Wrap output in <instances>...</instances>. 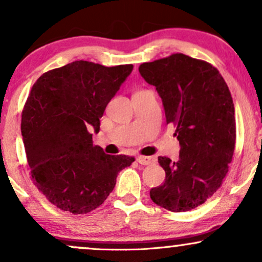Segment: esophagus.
Returning <instances> with one entry per match:
<instances>
[{"mask_svg":"<svg viewBox=\"0 0 262 262\" xmlns=\"http://www.w3.org/2000/svg\"><path fill=\"white\" fill-rule=\"evenodd\" d=\"M137 162L140 163V165H151V163L155 162V159H152V157H147V156H138Z\"/></svg>","mask_w":262,"mask_h":262,"instance_id":"34e87169","label":"esophagus"}]
</instances>
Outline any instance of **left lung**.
I'll return each mask as SVG.
<instances>
[{"label": "left lung", "mask_w": 262, "mask_h": 262, "mask_svg": "<svg viewBox=\"0 0 262 262\" xmlns=\"http://www.w3.org/2000/svg\"><path fill=\"white\" fill-rule=\"evenodd\" d=\"M140 75L161 97L167 124L176 125L179 160L159 157L163 184L150 190L154 203L173 212L200 206L221 187L235 146L231 91L210 63L173 53L140 64Z\"/></svg>", "instance_id": "obj_1"}]
</instances>
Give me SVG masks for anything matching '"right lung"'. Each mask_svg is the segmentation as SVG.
Instances as JSON below:
<instances>
[{
	"label": "right lung",
	"mask_w": 262,
	"mask_h": 262,
	"mask_svg": "<svg viewBox=\"0 0 262 262\" xmlns=\"http://www.w3.org/2000/svg\"><path fill=\"white\" fill-rule=\"evenodd\" d=\"M133 64L105 67L75 61L43 73L21 113V135L31 178L50 203L74 215L95 210L134 157L107 155L93 144L107 103Z\"/></svg>",
	"instance_id": "obj_1"
}]
</instances>
